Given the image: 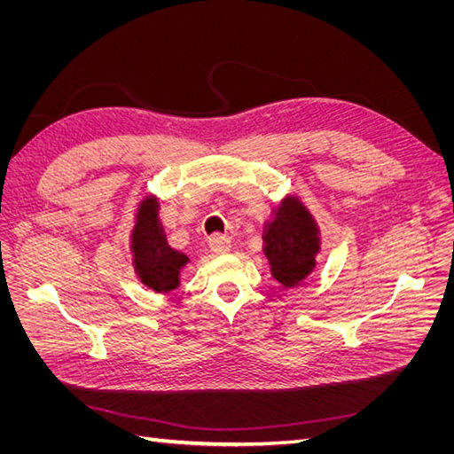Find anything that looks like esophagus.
I'll return each instance as SVG.
<instances>
[{
	"label": "esophagus",
	"instance_id": "obj_1",
	"mask_svg": "<svg viewBox=\"0 0 454 454\" xmlns=\"http://www.w3.org/2000/svg\"><path fill=\"white\" fill-rule=\"evenodd\" d=\"M210 250L214 254H227L231 250V239L223 235H214L210 239Z\"/></svg>",
	"mask_w": 454,
	"mask_h": 454
}]
</instances>
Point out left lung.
<instances>
[{
  "instance_id": "left-lung-1",
  "label": "left lung",
  "mask_w": 454,
  "mask_h": 454,
  "mask_svg": "<svg viewBox=\"0 0 454 454\" xmlns=\"http://www.w3.org/2000/svg\"><path fill=\"white\" fill-rule=\"evenodd\" d=\"M265 255L272 277L282 286L294 287L305 280L316 265L320 237L310 212L295 197H286L274 219L267 223Z\"/></svg>"
}]
</instances>
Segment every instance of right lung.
I'll return each mask as SVG.
<instances>
[{"label":"right lung","mask_w":454,"mask_h":454,"mask_svg":"<svg viewBox=\"0 0 454 454\" xmlns=\"http://www.w3.org/2000/svg\"><path fill=\"white\" fill-rule=\"evenodd\" d=\"M159 202L147 197L140 202L132 231L134 267L142 284L159 294H168L180 284V270L189 257L172 250L159 222Z\"/></svg>","instance_id":"obj_1"}]
</instances>
